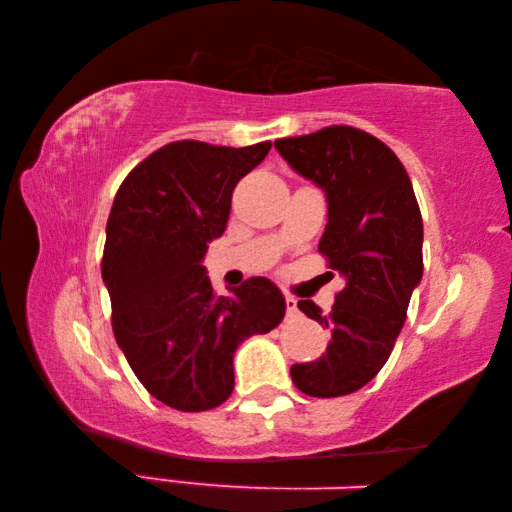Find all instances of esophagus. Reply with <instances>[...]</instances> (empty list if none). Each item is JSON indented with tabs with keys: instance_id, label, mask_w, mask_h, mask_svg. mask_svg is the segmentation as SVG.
Instances as JSON below:
<instances>
[{
	"instance_id": "1",
	"label": "esophagus",
	"mask_w": 512,
	"mask_h": 512,
	"mask_svg": "<svg viewBox=\"0 0 512 512\" xmlns=\"http://www.w3.org/2000/svg\"><path fill=\"white\" fill-rule=\"evenodd\" d=\"M287 311H289V316L296 314V311H298V300L296 298L287 296Z\"/></svg>"
}]
</instances>
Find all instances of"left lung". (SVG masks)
<instances>
[{"label":"left lung","mask_w":512,"mask_h":512,"mask_svg":"<svg viewBox=\"0 0 512 512\" xmlns=\"http://www.w3.org/2000/svg\"><path fill=\"white\" fill-rule=\"evenodd\" d=\"M293 171L327 198L318 253L345 277L325 316L311 300L298 307L332 332L325 354L291 366L298 391L341 397L384 368L422 280V216L400 158L375 135L352 126L275 142Z\"/></svg>","instance_id":"left-lung-1"}]
</instances>
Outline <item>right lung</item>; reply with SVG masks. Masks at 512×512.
Segmentation results:
<instances>
[{"mask_svg": "<svg viewBox=\"0 0 512 512\" xmlns=\"http://www.w3.org/2000/svg\"><path fill=\"white\" fill-rule=\"evenodd\" d=\"M268 151L271 142H171L128 173L112 203L101 262L112 332L135 377L171 409L210 411L228 400L239 343L271 332L287 311L266 277L216 296L203 266L237 183Z\"/></svg>", "mask_w": 512, "mask_h": 512, "instance_id": "right-lung-1", "label": "right lung"}]
</instances>
